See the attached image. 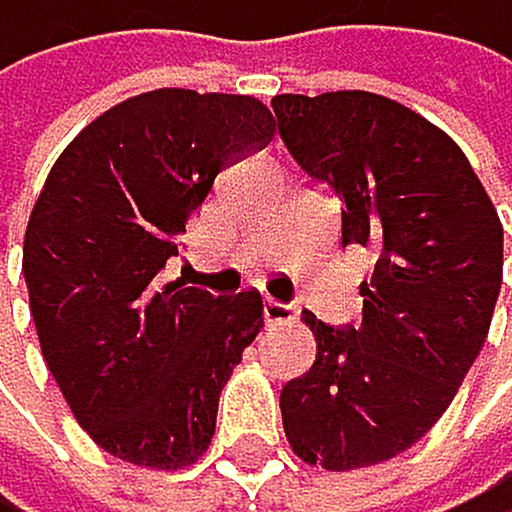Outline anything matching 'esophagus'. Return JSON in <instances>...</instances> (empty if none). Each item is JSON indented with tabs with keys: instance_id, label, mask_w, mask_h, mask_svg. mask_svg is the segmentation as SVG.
<instances>
[{
	"instance_id": "obj_1",
	"label": "esophagus",
	"mask_w": 512,
	"mask_h": 512,
	"mask_svg": "<svg viewBox=\"0 0 512 512\" xmlns=\"http://www.w3.org/2000/svg\"><path fill=\"white\" fill-rule=\"evenodd\" d=\"M261 311H264V322L268 325H281V322H291V318H295V311H291L288 305H281V301H274V298H264Z\"/></svg>"
}]
</instances>
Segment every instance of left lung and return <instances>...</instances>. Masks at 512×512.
<instances>
[{
  "mask_svg": "<svg viewBox=\"0 0 512 512\" xmlns=\"http://www.w3.org/2000/svg\"><path fill=\"white\" fill-rule=\"evenodd\" d=\"M308 177L342 201V248L375 254L362 325L305 311L315 365L281 389L298 459L332 473L385 463L436 426L493 322L503 224L466 153L389 96L338 90L271 100Z\"/></svg>",
  "mask_w": 512,
  "mask_h": 512,
  "instance_id": "1",
  "label": "left lung"
}]
</instances>
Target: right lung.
<instances>
[{"instance_id":"right-lung-1","label":"right lung","mask_w":512,"mask_h":512,"mask_svg":"<svg viewBox=\"0 0 512 512\" xmlns=\"http://www.w3.org/2000/svg\"><path fill=\"white\" fill-rule=\"evenodd\" d=\"M274 116L238 93L150 90L96 116L32 204L22 274L39 348L86 436L123 463L184 469L264 328L258 291L164 281L187 221Z\"/></svg>"}]
</instances>
